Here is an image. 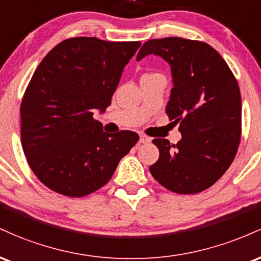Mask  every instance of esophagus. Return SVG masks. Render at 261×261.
Returning a JSON list of instances; mask_svg holds the SVG:
<instances>
[{"label":"esophagus","mask_w":261,"mask_h":261,"mask_svg":"<svg viewBox=\"0 0 261 261\" xmlns=\"http://www.w3.org/2000/svg\"><path fill=\"white\" fill-rule=\"evenodd\" d=\"M151 142V139L146 136V135H141L140 136V143H148Z\"/></svg>","instance_id":"esophagus-1"}]
</instances>
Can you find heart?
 Returning <instances> with one entry per match:
<instances>
[{
  "instance_id": "1",
  "label": "heart",
  "mask_w": 261,
  "mask_h": 261,
  "mask_svg": "<svg viewBox=\"0 0 261 261\" xmlns=\"http://www.w3.org/2000/svg\"><path fill=\"white\" fill-rule=\"evenodd\" d=\"M148 74H154V73H147V74H145V76H148Z\"/></svg>"
}]
</instances>
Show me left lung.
Here are the masks:
<instances>
[{
  "instance_id": "1",
  "label": "left lung",
  "mask_w": 261,
  "mask_h": 261,
  "mask_svg": "<svg viewBox=\"0 0 261 261\" xmlns=\"http://www.w3.org/2000/svg\"><path fill=\"white\" fill-rule=\"evenodd\" d=\"M149 54L172 68L174 87L166 113L179 124L181 140L154 139L160 158L149 172L176 194H197L229 168L242 135L241 91L222 56L208 44L176 37L146 41L137 61Z\"/></svg>"
}]
</instances>
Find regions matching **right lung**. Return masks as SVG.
<instances>
[{"label": "right lung", "mask_w": 261, "mask_h": 261, "mask_svg": "<svg viewBox=\"0 0 261 261\" xmlns=\"http://www.w3.org/2000/svg\"><path fill=\"white\" fill-rule=\"evenodd\" d=\"M140 41L70 38L47 53L20 104L27 162L50 190L70 197L94 193L139 141L134 131L107 134L93 118L104 112Z\"/></svg>", "instance_id": "right-lung-1"}]
</instances>
